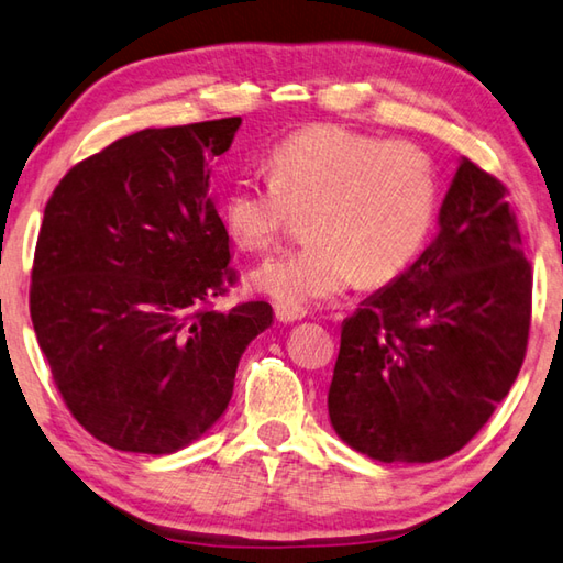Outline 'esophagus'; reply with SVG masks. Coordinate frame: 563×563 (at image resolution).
Masks as SVG:
<instances>
[{
	"label": "esophagus",
	"instance_id": "34e87169",
	"mask_svg": "<svg viewBox=\"0 0 563 563\" xmlns=\"http://www.w3.org/2000/svg\"><path fill=\"white\" fill-rule=\"evenodd\" d=\"M302 317H305V310H290V308H283V305H275V320L283 324L298 322Z\"/></svg>",
	"mask_w": 563,
	"mask_h": 563
}]
</instances>
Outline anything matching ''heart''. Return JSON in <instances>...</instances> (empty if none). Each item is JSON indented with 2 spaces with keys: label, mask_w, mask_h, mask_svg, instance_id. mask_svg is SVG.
Instances as JSON below:
<instances>
[{
  "label": "heart",
  "mask_w": 563,
  "mask_h": 563,
  "mask_svg": "<svg viewBox=\"0 0 563 563\" xmlns=\"http://www.w3.org/2000/svg\"><path fill=\"white\" fill-rule=\"evenodd\" d=\"M271 179H233L223 229L239 249L278 246L295 217H308V246L275 255L251 285L283 308L332 300L360 278L382 288L411 268L438 217V177L428 152L340 125H312L273 147Z\"/></svg>",
  "instance_id": "obj_1"
}]
</instances>
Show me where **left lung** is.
Returning a JSON list of instances; mask_svg holds the SVG:
<instances>
[{"label": "left lung", "instance_id": "obj_1", "mask_svg": "<svg viewBox=\"0 0 563 563\" xmlns=\"http://www.w3.org/2000/svg\"><path fill=\"white\" fill-rule=\"evenodd\" d=\"M531 265L507 187L463 159L438 233L342 324L327 394L336 435L382 463H433L473 441L522 369Z\"/></svg>", "mask_w": 563, "mask_h": 563}]
</instances>
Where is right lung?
Returning <instances> with one entry per match:
<instances>
[{
    "mask_svg": "<svg viewBox=\"0 0 563 563\" xmlns=\"http://www.w3.org/2000/svg\"><path fill=\"white\" fill-rule=\"evenodd\" d=\"M241 118L147 128L66 172L41 223L29 310L60 398L115 451L165 455L227 411L239 360L273 322L229 312V233L209 162Z\"/></svg>",
    "mask_w": 563,
    "mask_h": 563,
    "instance_id": "1",
    "label": "right lung"
}]
</instances>
